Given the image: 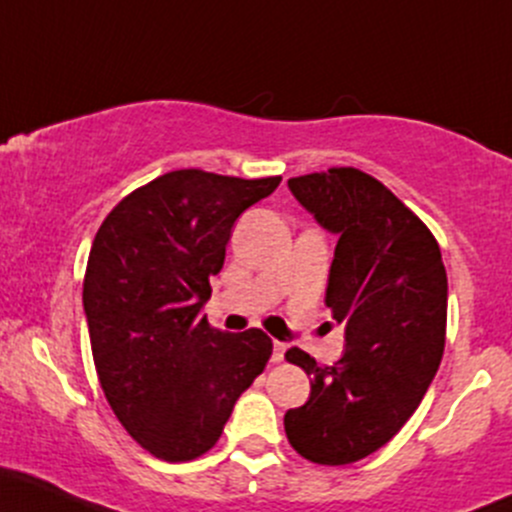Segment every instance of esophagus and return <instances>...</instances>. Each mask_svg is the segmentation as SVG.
Wrapping results in <instances>:
<instances>
[{
    "label": "esophagus",
    "mask_w": 512,
    "mask_h": 512,
    "mask_svg": "<svg viewBox=\"0 0 512 512\" xmlns=\"http://www.w3.org/2000/svg\"><path fill=\"white\" fill-rule=\"evenodd\" d=\"M284 352H286V345H284V342L274 340V350H272V362H282V359H284Z\"/></svg>",
    "instance_id": "34e87169"
}]
</instances>
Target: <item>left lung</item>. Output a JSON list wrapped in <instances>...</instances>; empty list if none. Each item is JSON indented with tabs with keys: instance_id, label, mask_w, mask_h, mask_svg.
<instances>
[{
	"instance_id": "8db88e82",
	"label": "left lung",
	"mask_w": 512,
	"mask_h": 512,
	"mask_svg": "<svg viewBox=\"0 0 512 512\" xmlns=\"http://www.w3.org/2000/svg\"><path fill=\"white\" fill-rule=\"evenodd\" d=\"M291 194L338 235L325 306L345 325V355L320 367L299 347L286 359L311 396L284 415L291 447L313 464L369 457L406 425L440 367L447 272L428 226L379 179L355 167L289 179Z\"/></svg>"
}]
</instances>
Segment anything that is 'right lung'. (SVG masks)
I'll use <instances>...</instances> for the list:
<instances>
[{"mask_svg":"<svg viewBox=\"0 0 512 512\" xmlns=\"http://www.w3.org/2000/svg\"><path fill=\"white\" fill-rule=\"evenodd\" d=\"M279 182L174 170L121 199L97 230L82 291L94 367L111 411L157 459L209 452L272 357L262 330L221 333L201 308L233 223Z\"/></svg>","mask_w":512,"mask_h":512,"instance_id":"add662e5","label":"right lung"}]
</instances>
